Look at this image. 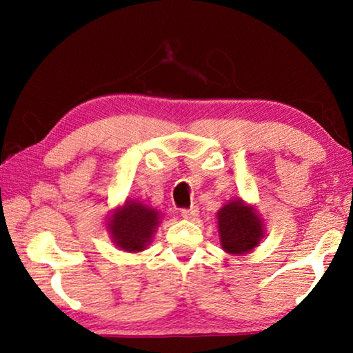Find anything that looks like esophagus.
<instances>
[{
  "label": "esophagus",
  "mask_w": 353,
  "mask_h": 353,
  "mask_svg": "<svg viewBox=\"0 0 353 353\" xmlns=\"http://www.w3.org/2000/svg\"><path fill=\"white\" fill-rule=\"evenodd\" d=\"M199 214V208L198 207H190V208H183L182 210V216L185 219H194Z\"/></svg>",
  "instance_id": "obj_1"
}]
</instances>
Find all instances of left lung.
Wrapping results in <instances>:
<instances>
[{
	"mask_svg": "<svg viewBox=\"0 0 353 353\" xmlns=\"http://www.w3.org/2000/svg\"><path fill=\"white\" fill-rule=\"evenodd\" d=\"M218 232L221 246L230 255H243L259 246L265 225L255 208L243 199H234L219 208Z\"/></svg>",
	"mask_w": 353,
	"mask_h": 353,
	"instance_id": "8db88e82",
	"label": "left lung"
}]
</instances>
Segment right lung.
<instances>
[{
	"label": "right lung",
	"instance_id": "1",
	"mask_svg": "<svg viewBox=\"0 0 353 353\" xmlns=\"http://www.w3.org/2000/svg\"><path fill=\"white\" fill-rule=\"evenodd\" d=\"M160 214L141 201L128 199L113 210L107 224L112 241L126 252H141L152 240Z\"/></svg>",
	"mask_w": 353,
	"mask_h": 353
}]
</instances>
